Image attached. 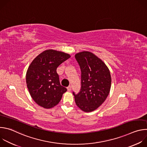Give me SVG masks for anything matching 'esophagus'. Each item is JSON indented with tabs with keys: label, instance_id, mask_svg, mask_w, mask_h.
I'll return each mask as SVG.
<instances>
[{
	"label": "esophagus",
	"instance_id": "obj_1",
	"mask_svg": "<svg viewBox=\"0 0 147 147\" xmlns=\"http://www.w3.org/2000/svg\"><path fill=\"white\" fill-rule=\"evenodd\" d=\"M67 91H70L71 90V86H69V87L67 88Z\"/></svg>",
	"mask_w": 147,
	"mask_h": 147
}]
</instances>
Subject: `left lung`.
I'll list each match as a JSON object with an SVG mask.
<instances>
[{
  "mask_svg": "<svg viewBox=\"0 0 147 147\" xmlns=\"http://www.w3.org/2000/svg\"><path fill=\"white\" fill-rule=\"evenodd\" d=\"M75 57L81 71V88L74 96L77 106L82 111L96 110L106 100L111 87V76L105 63L93 53L82 51Z\"/></svg>",
  "mask_w": 147,
  "mask_h": 147,
  "instance_id": "obj_1",
  "label": "left lung"
}]
</instances>
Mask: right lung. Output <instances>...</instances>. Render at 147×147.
<instances>
[{"label":"right lung","instance_id":"right-lung-1","mask_svg":"<svg viewBox=\"0 0 147 147\" xmlns=\"http://www.w3.org/2000/svg\"><path fill=\"white\" fill-rule=\"evenodd\" d=\"M71 56L63 52L47 49L31 63L26 73L30 94L39 106L52 108L59 103L66 88L60 85L57 68Z\"/></svg>","mask_w":147,"mask_h":147}]
</instances>
